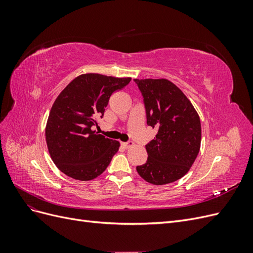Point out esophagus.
<instances>
[{
  "instance_id": "obj_1",
  "label": "esophagus",
  "mask_w": 253,
  "mask_h": 253,
  "mask_svg": "<svg viewBox=\"0 0 253 253\" xmlns=\"http://www.w3.org/2000/svg\"><path fill=\"white\" fill-rule=\"evenodd\" d=\"M122 145H124V147L126 148V149H129V148H132V147H134V142L133 141H127V142H122L121 143Z\"/></svg>"
}]
</instances>
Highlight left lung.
Masks as SVG:
<instances>
[{
  "mask_svg": "<svg viewBox=\"0 0 253 253\" xmlns=\"http://www.w3.org/2000/svg\"><path fill=\"white\" fill-rule=\"evenodd\" d=\"M147 113V124L157 129L147 145L148 160L136 170L152 185H167L186 175L201 149L200 116L186 95L167 79H134Z\"/></svg>",
  "mask_w": 253,
  "mask_h": 253,
  "instance_id": "8db88e82",
  "label": "left lung"
}]
</instances>
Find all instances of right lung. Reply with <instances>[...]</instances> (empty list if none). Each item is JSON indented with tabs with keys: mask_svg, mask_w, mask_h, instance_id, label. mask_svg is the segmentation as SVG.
Here are the masks:
<instances>
[{
	"mask_svg": "<svg viewBox=\"0 0 253 253\" xmlns=\"http://www.w3.org/2000/svg\"><path fill=\"white\" fill-rule=\"evenodd\" d=\"M132 78L82 74L67 84L53 102L45 127L49 155L58 169L70 177L88 181L102 174L120 143L95 133L97 118L114 91Z\"/></svg>",
	"mask_w": 253,
	"mask_h": 253,
	"instance_id": "1",
	"label": "right lung"
}]
</instances>
